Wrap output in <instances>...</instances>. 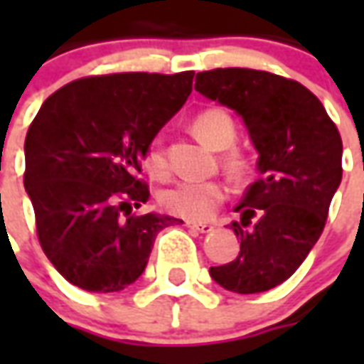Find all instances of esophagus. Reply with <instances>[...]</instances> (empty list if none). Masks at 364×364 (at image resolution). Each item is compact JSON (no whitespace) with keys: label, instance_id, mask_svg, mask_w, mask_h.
Instances as JSON below:
<instances>
[{"label":"esophagus","instance_id":"1","mask_svg":"<svg viewBox=\"0 0 364 364\" xmlns=\"http://www.w3.org/2000/svg\"><path fill=\"white\" fill-rule=\"evenodd\" d=\"M187 224V228L195 230L198 234H208V232H213L214 226L213 224H206V222H185Z\"/></svg>","mask_w":364,"mask_h":364}]
</instances>
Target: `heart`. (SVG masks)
<instances>
[{
	"label": "heart",
	"instance_id": "1",
	"mask_svg": "<svg viewBox=\"0 0 364 364\" xmlns=\"http://www.w3.org/2000/svg\"><path fill=\"white\" fill-rule=\"evenodd\" d=\"M195 134L214 150H228L222 156V164L230 173L244 177L252 169V158L240 148H230L236 142L237 124L234 117L222 107H208L193 119ZM144 167L151 179H166L169 175L166 150L161 138H151L144 150ZM228 198V185L222 181H179L159 195V205L166 213L187 220H208L216 208Z\"/></svg>",
	"mask_w": 364,
	"mask_h": 364
}]
</instances>
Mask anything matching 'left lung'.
Listing matches in <instances>:
<instances>
[{"label":"left lung","mask_w":364,"mask_h":364,"mask_svg":"<svg viewBox=\"0 0 364 364\" xmlns=\"http://www.w3.org/2000/svg\"><path fill=\"white\" fill-rule=\"evenodd\" d=\"M195 90L242 114L259 151V179L232 222L240 253L210 277L237 294L265 292L302 265L323 232L343 175L341 136L320 99L282 75L216 68L198 72Z\"/></svg>","instance_id":"obj_1"}]
</instances>
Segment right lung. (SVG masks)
Returning a JSON list of instances; mask_svg holds the SVG:
<instances>
[{
    "label": "right lung",
    "instance_id": "add662e5",
    "mask_svg": "<svg viewBox=\"0 0 364 364\" xmlns=\"http://www.w3.org/2000/svg\"><path fill=\"white\" fill-rule=\"evenodd\" d=\"M195 72L90 75L54 91L25 138V189L43 252L66 281L119 292L144 273L159 230L177 218L136 214L142 158L193 91Z\"/></svg>",
    "mask_w": 364,
    "mask_h": 364
}]
</instances>
